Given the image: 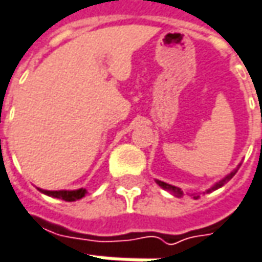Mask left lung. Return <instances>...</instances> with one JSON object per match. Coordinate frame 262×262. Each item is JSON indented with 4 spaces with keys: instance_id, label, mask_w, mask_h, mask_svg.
I'll return each mask as SVG.
<instances>
[{
    "instance_id": "obj_1",
    "label": "left lung",
    "mask_w": 262,
    "mask_h": 262,
    "mask_svg": "<svg viewBox=\"0 0 262 262\" xmlns=\"http://www.w3.org/2000/svg\"><path fill=\"white\" fill-rule=\"evenodd\" d=\"M237 169H239V167H237ZM237 169H236V170H233L232 173H229V175H227L226 178H225V179H222V181H220L219 184H216V185L213 186L211 189H217V188H220V186L225 185L227 181H230V179H232V178L235 176V173H236V172H237ZM156 182H157V184H159V185L162 186V188H165V189H169V191H172V192H173L175 195H181V194H182V191H181L179 188H176V186L169 185V184H165V182H162V181H156ZM211 189H208V192H210Z\"/></svg>"
}]
</instances>
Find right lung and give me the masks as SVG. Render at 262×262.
<instances>
[{
	"mask_svg": "<svg viewBox=\"0 0 262 262\" xmlns=\"http://www.w3.org/2000/svg\"><path fill=\"white\" fill-rule=\"evenodd\" d=\"M43 194L51 196H55L59 200H64V201H76L83 198L86 194V189H77V191H45V189H40Z\"/></svg>",
	"mask_w": 262,
	"mask_h": 262,
	"instance_id": "right-lung-1",
	"label": "right lung"
}]
</instances>
